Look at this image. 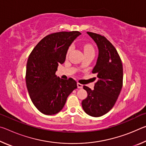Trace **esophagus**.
Returning a JSON list of instances; mask_svg holds the SVG:
<instances>
[{
	"label": "esophagus",
	"mask_w": 146,
	"mask_h": 146,
	"mask_svg": "<svg viewBox=\"0 0 146 146\" xmlns=\"http://www.w3.org/2000/svg\"><path fill=\"white\" fill-rule=\"evenodd\" d=\"M77 87H78V88H79V89H82V88H83V85L81 84L77 83Z\"/></svg>",
	"instance_id": "1"
}]
</instances>
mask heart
<instances>
[{
    "label": "heart",
    "mask_w": 146,
    "mask_h": 146,
    "mask_svg": "<svg viewBox=\"0 0 146 146\" xmlns=\"http://www.w3.org/2000/svg\"><path fill=\"white\" fill-rule=\"evenodd\" d=\"M71 49H72V46H70V48L68 49V53H69L70 52V51L71 50ZM84 51H94V49L93 48V46L90 45V44H85L84 46Z\"/></svg>",
    "instance_id": "1"
}]
</instances>
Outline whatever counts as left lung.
Returning <instances> with one entry per match:
<instances>
[{
	"label": "left lung",
	"mask_w": 146,
	"mask_h": 146,
	"mask_svg": "<svg viewBox=\"0 0 146 146\" xmlns=\"http://www.w3.org/2000/svg\"><path fill=\"white\" fill-rule=\"evenodd\" d=\"M97 44L98 55L92 73L98 80L94 90L84 86L88 97L82 100V106L88 115L101 117L111 110L122 88L123 67L120 56L113 44L104 36L87 32Z\"/></svg>",
	"instance_id": "8db88e82"
}]
</instances>
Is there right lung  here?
<instances>
[{
	"label": "right lung",
	"instance_id": "1",
	"mask_svg": "<svg viewBox=\"0 0 146 146\" xmlns=\"http://www.w3.org/2000/svg\"><path fill=\"white\" fill-rule=\"evenodd\" d=\"M81 35L78 31H62L49 35L39 42L29 55L26 82L35 106L44 115L62 110L71 92L77 88L73 78L64 80L55 75L58 64L66 60L69 47Z\"/></svg>",
	"mask_w": 146,
	"mask_h": 146
}]
</instances>
